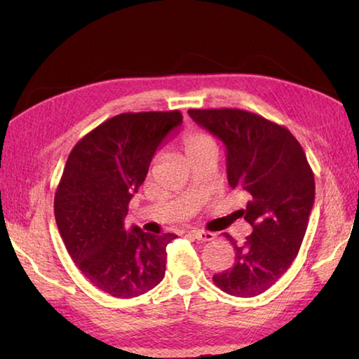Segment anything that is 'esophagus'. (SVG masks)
<instances>
[{
    "instance_id": "34e87169",
    "label": "esophagus",
    "mask_w": 359,
    "mask_h": 359,
    "mask_svg": "<svg viewBox=\"0 0 359 359\" xmlns=\"http://www.w3.org/2000/svg\"><path fill=\"white\" fill-rule=\"evenodd\" d=\"M191 236L194 239L201 241V242H210L215 239V234L214 233H209V231H199V229H193L191 231Z\"/></svg>"
}]
</instances>
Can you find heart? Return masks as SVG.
<instances>
[{"instance_id": "b5f03b06", "label": "heart", "mask_w": 359, "mask_h": 359, "mask_svg": "<svg viewBox=\"0 0 359 359\" xmlns=\"http://www.w3.org/2000/svg\"><path fill=\"white\" fill-rule=\"evenodd\" d=\"M209 145H214V141L203 131L187 130L184 136H182V147H184L187 156H190L194 151L209 147Z\"/></svg>"}]
</instances>
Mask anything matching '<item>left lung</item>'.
<instances>
[{
  "instance_id": "obj_1",
  "label": "left lung",
  "mask_w": 359,
  "mask_h": 359,
  "mask_svg": "<svg viewBox=\"0 0 359 359\" xmlns=\"http://www.w3.org/2000/svg\"><path fill=\"white\" fill-rule=\"evenodd\" d=\"M190 117L226 147L231 188L250 194L239 210L253 233L234 247L229 269L212 280L224 293H263L293 263L306 234L315 199V179L301 144L282 125L241 109H190Z\"/></svg>"
}]
</instances>
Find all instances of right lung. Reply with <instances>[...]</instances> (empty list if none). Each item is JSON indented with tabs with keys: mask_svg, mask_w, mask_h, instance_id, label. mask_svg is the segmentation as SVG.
I'll use <instances>...</instances> for the list:
<instances>
[{
	"mask_svg": "<svg viewBox=\"0 0 359 359\" xmlns=\"http://www.w3.org/2000/svg\"><path fill=\"white\" fill-rule=\"evenodd\" d=\"M179 111L125 112L85 135L71 150L55 191V220L69 257L96 288L136 297L165 277L166 245L175 234L123 228L133 193L149 172Z\"/></svg>",
	"mask_w": 359,
	"mask_h": 359,
	"instance_id": "1",
	"label": "right lung"
}]
</instances>
